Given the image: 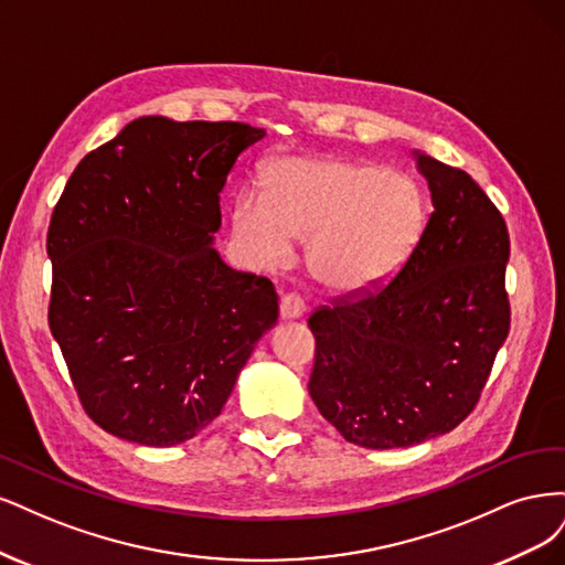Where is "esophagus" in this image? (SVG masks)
I'll list each match as a JSON object with an SVG mask.
<instances>
[{"instance_id":"obj_1","label":"esophagus","mask_w":565,"mask_h":565,"mask_svg":"<svg viewBox=\"0 0 565 565\" xmlns=\"http://www.w3.org/2000/svg\"><path fill=\"white\" fill-rule=\"evenodd\" d=\"M305 315V302L298 294H286L279 302V317L281 321H290V319H300Z\"/></svg>"}]
</instances>
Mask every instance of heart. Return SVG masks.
<instances>
[{
  "label": "heart",
  "instance_id": "heart-1",
  "mask_svg": "<svg viewBox=\"0 0 565 565\" xmlns=\"http://www.w3.org/2000/svg\"><path fill=\"white\" fill-rule=\"evenodd\" d=\"M230 221L260 267H279L305 242L309 277L333 294H361L404 265L425 199L413 180L371 161L288 157L263 171V199H234Z\"/></svg>",
  "mask_w": 565,
  "mask_h": 565
}]
</instances>
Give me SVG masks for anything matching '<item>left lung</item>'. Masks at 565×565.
I'll return each instance as SVG.
<instances>
[{"label":"left lung","mask_w":565,"mask_h":565,"mask_svg":"<svg viewBox=\"0 0 565 565\" xmlns=\"http://www.w3.org/2000/svg\"><path fill=\"white\" fill-rule=\"evenodd\" d=\"M431 215L396 277L309 317V396L350 444H423L475 411L509 333V234L469 173L420 150Z\"/></svg>","instance_id":"8db88e82"}]
</instances>
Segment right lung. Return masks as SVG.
Masks as SVG:
<instances>
[{"label": "right lung", "mask_w": 565, "mask_h": 565, "mask_svg": "<svg viewBox=\"0 0 565 565\" xmlns=\"http://www.w3.org/2000/svg\"><path fill=\"white\" fill-rule=\"evenodd\" d=\"M263 129L140 117L88 152L51 215L49 326L90 420L140 446L206 429L277 323L269 279L213 248L227 173Z\"/></svg>", "instance_id": "right-lung-1"}]
</instances>
